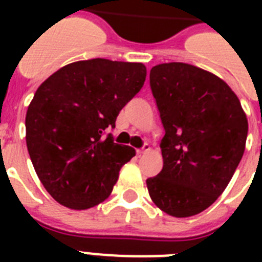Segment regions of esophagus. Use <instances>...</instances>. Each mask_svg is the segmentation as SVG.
<instances>
[{"mask_svg": "<svg viewBox=\"0 0 262 262\" xmlns=\"http://www.w3.org/2000/svg\"><path fill=\"white\" fill-rule=\"evenodd\" d=\"M148 151H149V145H148V144H144L143 148L137 149V154H139V155H143V154H145V152Z\"/></svg>", "mask_w": 262, "mask_h": 262, "instance_id": "1", "label": "esophagus"}]
</instances>
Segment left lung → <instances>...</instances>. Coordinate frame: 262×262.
I'll use <instances>...</instances> for the list:
<instances>
[{
  "mask_svg": "<svg viewBox=\"0 0 262 262\" xmlns=\"http://www.w3.org/2000/svg\"><path fill=\"white\" fill-rule=\"evenodd\" d=\"M149 83L166 135L163 168L147 179L148 191L167 215L194 216L231 181L246 147L248 118L228 84L201 68L159 63Z\"/></svg>",
  "mask_w": 262,
  "mask_h": 262,
  "instance_id": "8db88e82",
  "label": "left lung"
}]
</instances>
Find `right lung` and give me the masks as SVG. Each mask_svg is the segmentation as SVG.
<instances>
[{"label":"right lung","mask_w":262,"mask_h":262,"mask_svg":"<svg viewBox=\"0 0 262 262\" xmlns=\"http://www.w3.org/2000/svg\"><path fill=\"white\" fill-rule=\"evenodd\" d=\"M145 77L141 62L95 58L68 63L39 85L27 110L26 141L38 178L57 203L81 211L111 194L136 151L103 135Z\"/></svg>","instance_id":"add662e5"}]
</instances>
